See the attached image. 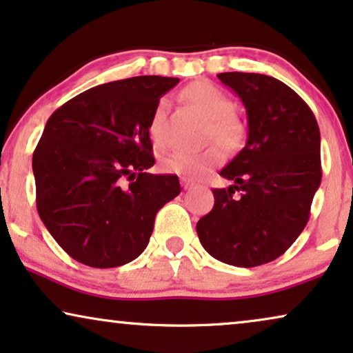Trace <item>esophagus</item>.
Segmentation results:
<instances>
[{"label":"esophagus","mask_w":353,"mask_h":353,"mask_svg":"<svg viewBox=\"0 0 353 353\" xmlns=\"http://www.w3.org/2000/svg\"><path fill=\"white\" fill-rule=\"evenodd\" d=\"M181 185H182V189L187 190L194 185V182H192L190 179H187V177H181Z\"/></svg>","instance_id":"1"}]
</instances>
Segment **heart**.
I'll return each mask as SVG.
<instances>
[{
  "mask_svg": "<svg viewBox=\"0 0 353 353\" xmlns=\"http://www.w3.org/2000/svg\"><path fill=\"white\" fill-rule=\"evenodd\" d=\"M184 96L205 117L210 119V137H215L228 148H236L241 143L244 133L243 123L231 114L233 102L223 94L220 89L208 81H197L185 88ZM164 107H166L164 101L156 105L150 122V138L158 146L164 145ZM223 161H225V151L218 143H213L199 151H172L161 159V169L166 172L197 179L212 171L213 168L220 166Z\"/></svg>",
  "mask_w": 353,
  "mask_h": 353,
  "instance_id": "1",
  "label": "heart"
}]
</instances>
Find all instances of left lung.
<instances>
[{
    "label": "left lung",
    "instance_id": "left-lung-1",
    "mask_svg": "<svg viewBox=\"0 0 353 353\" xmlns=\"http://www.w3.org/2000/svg\"><path fill=\"white\" fill-rule=\"evenodd\" d=\"M243 102L246 146L220 171L233 182L213 189L215 205L197 223L210 256L236 267L275 261L295 243L321 184V135L305 101L279 79L220 73Z\"/></svg>",
    "mask_w": 353,
    "mask_h": 353
}]
</instances>
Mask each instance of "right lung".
Segmentation results:
<instances>
[{
    "label": "right lung",
    "mask_w": 353,
    "mask_h": 353,
    "mask_svg": "<svg viewBox=\"0 0 353 353\" xmlns=\"http://www.w3.org/2000/svg\"><path fill=\"white\" fill-rule=\"evenodd\" d=\"M179 78L135 77L91 88L50 115L32 156L37 212L63 251L96 269L128 264L148 246L177 176L148 172L150 122Z\"/></svg>",
    "instance_id": "right-lung-1"
}]
</instances>
